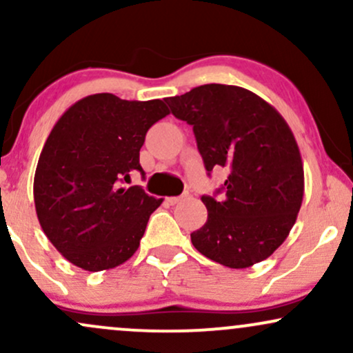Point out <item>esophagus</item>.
<instances>
[{
  "label": "esophagus",
  "mask_w": 353,
  "mask_h": 353,
  "mask_svg": "<svg viewBox=\"0 0 353 353\" xmlns=\"http://www.w3.org/2000/svg\"><path fill=\"white\" fill-rule=\"evenodd\" d=\"M184 199H188V194H182V196H172V197H168V201L169 204L171 205H174V204H179V202H182Z\"/></svg>",
  "instance_id": "esophagus-1"
}]
</instances>
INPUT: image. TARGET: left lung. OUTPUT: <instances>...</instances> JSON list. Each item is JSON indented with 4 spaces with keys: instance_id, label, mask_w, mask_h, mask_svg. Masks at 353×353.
I'll list each match as a JSON object with an SVG mask.
<instances>
[{
    "instance_id": "obj_1",
    "label": "left lung",
    "mask_w": 353,
    "mask_h": 353,
    "mask_svg": "<svg viewBox=\"0 0 353 353\" xmlns=\"http://www.w3.org/2000/svg\"><path fill=\"white\" fill-rule=\"evenodd\" d=\"M165 103L192 125L205 171L224 168L217 194L202 196L208 222L190 234L202 255L245 269L279 249L295 224L303 197L301 151L289 124L252 91L204 84Z\"/></svg>"
}]
</instances>
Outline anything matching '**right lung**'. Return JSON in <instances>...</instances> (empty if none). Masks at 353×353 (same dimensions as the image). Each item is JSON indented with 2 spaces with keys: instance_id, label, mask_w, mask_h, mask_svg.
Instances as JSON below:
<instances>
[{
  "instance_id": "obj_1",
  "label": "right lung",
  "mask_w": 353,
  "mask_h": 353,
  "mask_svg": "<svg viewBox=\"0 0 353 353\" xmlns=\"http://www.w3.org/2000/svg\"><path fill=\"white\" fill-rule=\"evenodd\" d=\"M169 114L161 99L125 101L109 92L83 98L59 117L39 156L34 205L51 244L71 264L99 272L132 257L163 199L141 185L145 132Z\"/></svg>"
}]
</instances>
